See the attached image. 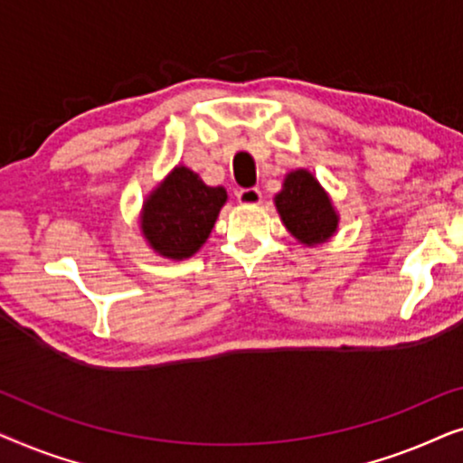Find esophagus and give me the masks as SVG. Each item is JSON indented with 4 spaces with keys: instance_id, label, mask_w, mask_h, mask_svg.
I'll use <instances>...</instances> for the list:
<instances>
[{
    "instance_id": "1",
    "label": "esophagus",
    "mask_w": 463,
    "mask_h": 463,
    "mask_svg": "<svg viewBox=\"0 0 463 463\" xmlns=\"http://www.w3.org/2000/svg\"><path fill=\"white\" fill-rule=\"evenodd\" d=\"M236 198L240 204H244V206H257V204H261L263 195L257 187H250V189H240V192L236 194Z\"/></svg>"
}]
</instances>
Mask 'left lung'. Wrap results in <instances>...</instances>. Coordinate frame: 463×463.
<instances>
[{"mask_svg":"<svg viewBox=\"0 0 463 463\" xmlns=\"http://www.w3.org/2000/svg\"><path fill=\"white\" fill-rule=\"evenodd\" d=\"M284 227L297 242L318 246L337 233L339 213L331 195L307 168H297L284 176L282 189L274 198Z\"/></svg>","mask_w":463,"mask_h":463,"instance_id":"left-lung-1","label":"left lung"}]
</instances>
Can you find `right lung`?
Here are the masks:
<instances>
[{"label": "right lung", "instance_id": "1", "mask_svg": "<svg viewBox=\"0 0 463 463\" xmlns=\"http://www.w3.org/2000/svg\"><path fill=\"white\" fill-rule=\"evenodd\" d=\"M225 202V187L206 185L179 164L143 200L138 230L151 250L183 261L204 246Z\"/></svg>", "mask_w": 463, "mask_h": 463}]
</instances>
